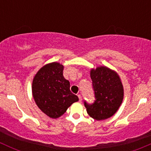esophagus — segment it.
<instances>
[{"label":"esophagus","mask_w":151,"mask_h":151,"mask_svg":"<svg viewBox=\"0 0 151 151\" xmlns=\"http://www.w3.org/2000/svg\"><path fill=\"white\" fill-rule=\"evenodd\" d=\"M78 98H79V101H80V102H82V96L80 95V94H78Z\"/></svg>","instance_id":"obj_1"}]
</instances>
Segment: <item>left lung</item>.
Returning a JSON list of instances; mask_svg holds the SVG:
<instances>
[{
	"mask_svg": "<svg viewBox=\"0 0 151 151\" xmlns=\"http://www.w3.org/2000/svg\"><path fill=\"white\" fill-rule=\"evenodd\" d=\"M95 100L89 104L84 101L88 115L96 121L106 119L114 115L123 99V88L119 76L104 66L91 71Z\"/></svg>",
	"mask_w": 151,
	"mask_h": 151,
	"instance_id": "obj_1",
	"label": "left lung"
}]
</instances>
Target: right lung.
<instances>
[{
	"instance_id": "add662e5",
	"label": "right lung",
	"mask_w": 151,
	"mask_h": 151,
	"mask_svg": "<svg viewBox=\"0 0 151 151\" xmlns=\"http://www.w3.org/2000/svg\"><path fill=\"white\" fill-rule=\"evenodd\" d=\"M63 71L60 63H49L38 71L33 80V99L39 109L52 118L63 115L68 106L79 100L70 91V83Z\"/></svg>"
}]
</instances>
